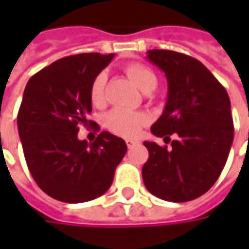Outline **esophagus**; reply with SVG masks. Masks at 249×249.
I'll return each mask as SVG.
<instances>
[{"label": "esophagus", "instance_id": "obj_1", "mask_svg": "<svg viewBox=\"0 0 249 249\" xmlns=\"http://www.w3.org/2000/svg\"><path fill=\"white\" fill-rule=\"evenodd\" d=\"M136 144H137V141H135V140H126V145H128V148H132V146H135Z\"/></svg>", "mask_w": 249, "mask_h": 249}]
</instances>
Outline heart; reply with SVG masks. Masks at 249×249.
<instances>
[{
    "label": "heart",
    "instance_id": "obj_1",
    "mask_svg": "<svg viewBox=\"0 0 249 249\" xmlns=\"http://www.w3.org/2000/svg\"><path fill=\"white\" fill-rule=\"evenodd\" d=\"M126 74L130 81L140 89L141 92H152L157 85V76L153 71L141 65V64H130L126 66ZM105 84L107 74L105 71L98 73L90 84L89 97L94 107H103L105 104ZM146 123V116L140 112H126L121 109H113L104 117V125L114 135L123 137H135L140 132L141 126Z\"/></svg>",
    "mask_w": 249,
    "mask_h": 249
}]
</instances>
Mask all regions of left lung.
<instances>
[{"label":"left lung","mask_w":249,"mask_h":249,"mask_svg":"<svg viewBox=\"0 0 249 249\" xmlns=\"http://www.w3.org/2000/svg\"><path fill=\"white\" fill-rule=\"evenodd\" d=\"M146 58L167 77L164 112L151 132L171 141L160 146L144 141L149 157L142 167L146 189L156 197L184 203L201 195L219 178L233 141L228 93L201 62L164 49L146 52Z\"/></svg>","instance_id":"1"}]
</instances>
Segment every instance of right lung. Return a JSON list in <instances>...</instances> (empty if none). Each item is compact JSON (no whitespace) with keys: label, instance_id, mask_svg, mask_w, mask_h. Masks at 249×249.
<instances>
[{"label":"right lung","instance_id":"add662e5","mask_svg":"<svg viewBox=\"0 0 249 249\" xmlns=\"http://www.w3.org/2000/svg\"><path fill=\"white\" fill-rule=\"evenodd\" d=\"M114 54L64 57L30 77L17 116L24 156L37 185L64 203H85L112 185L126 153L123 139L101 132L93 142L78 140L80 125L93 123L90 84ZM98 128V125H94Z\"/></svg>","mask_w":249,"mask_h":249}]
</instances>
